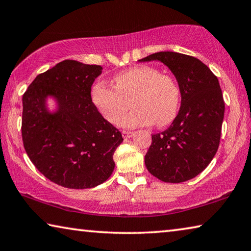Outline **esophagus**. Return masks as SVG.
Instances as JSON below:
<instances>
[{"label":"esophagus","instance_id":"esophagus-1","mask_svg":"<svg viewBox=\"0 0 251 251\" xmlns=\"http://www.w3.org/2000/svg\"><path fill=\"white\" fill-rule=\"evenodd\" d=\"M123 137L124 138H130L134 135L133 132H129V130H123Z\"/></svg>","mask_w":251,"mask_h":251}]
</instances>
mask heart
I'll list each match as a JSON object with an SVG mask.
<instances>
[{
    "label": "heart",
    "mask_w": 251,
    "mask_h": 251,
    "mask_svg": "<svg viewBox=\"0 0 251 251\" xmlns=\"http://www.w3.org/2000/svg\"><path fill=\"white\" fill-rule=\"evenodd\" d=\"M115 86L98 81L91 88L94 106L110 124L135 128L153 123L170 125L181 104V90L172 75L152 66H137L122 71L114 78ZM132 100L135 108L125 118Z\"/></svg>",
    "instance_id": "1"
}]
</instances>
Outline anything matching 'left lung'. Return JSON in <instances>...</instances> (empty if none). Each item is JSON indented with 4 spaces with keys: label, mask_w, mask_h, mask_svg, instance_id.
Returning <instances> with one entry per match:
<instances>
[{
    "label": "left lung",
    "mask_w": 251,
    "mask_h": 251,
    "mask_svg": "<svg viewBox=\"0 0 251 251\" xmlns=\"http://www.w3.org/2000/svg\"><path fill=\"white\" fill-rule=\"evenodd\" d=\"M154 60L176 78L181 107L168 129L152 135L145 165L163 182H185L200 174L217 153L225 116L222 91L218 78L197 58L162 51L138 61Z\"/></svg>",
    "instance_id": "left-lung-1"
}]
</instances>
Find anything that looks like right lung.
<instances>
[{
  "instance_id": "1",
  "label": "right lung",
  "mask_w": 251,
  "mask_h": 251,
  "mask_svg": "<svg viewBox=\"0 0 251 251\" xmlns=\"http://www.w3.org/2000/svg\"><path fill=\"white\" fill-rule=\"evenodd\" d=\"M102 67L63 60L35 77L23 95L22 140L40 172L68 189H91L113 173L119 130L94 106L91 86ZM55 100L50 111L47 99Z\"/></svg>"
}]
</instances>
